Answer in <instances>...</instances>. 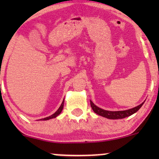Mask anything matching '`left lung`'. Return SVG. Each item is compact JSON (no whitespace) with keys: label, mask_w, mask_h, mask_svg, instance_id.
<instances>
[{"label":"left lung","mask_w":159,"mask_h":159,"mask_svg":"<svg viewBox=\"0 0 159 159\" xmlns=\"http://www.w3.org/2000/svg\"><path fill=\"white\" fill-rule=\"evenodd\" d=\"M143 103H143H141L140 105H138V106L133 107V108L129 109V110L120 111H110L103 110V109L100 108V107H98L96 106V105H95L92 101H90L91 107H92L93 111L96 114L111 120L123 119V118L131 116V115L134 114V113H136L137 111L139 110L140 107H141L142 105H143Z\"/></svg>","instance_id":"8db88e82"}]
</instances>
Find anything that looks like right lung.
Wrapping results in <instances>:
<instances>
[{"label":"right lung","instance_id":"obj_1","mask_svg":"<svg viewBox=\"0 0 159 159\" xmlns=\"http://www.w3.org/2000/svg\"><path fill=\"white\" fill-rule=\"evenodd\" d=\"M63 105H64V100H63V102H62L61 105V106H60L59 108H58V110L56 112L54 113V114H53L52 115H51V116H48V117H45V118H43V119H41V120H48L52 119V118L57 117V116L58 115H59L61 113V111H62V110H63Z\"/></svg>","mask_w":159,"mask_h":159}]
</instances>
